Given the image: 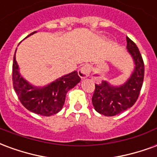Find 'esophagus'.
Instances as JSON below:
<instances>
[{
  "label": "esophagus",
  "mask_w": 157,
  "mask_h": 157,
  "mask_svg": "<svg viewBox=\"0 0 157 157\" xmlns=\"http://www.w3.org/2000/svg\"><path fill=\"white\" fill-rule=\"evenodd\" d=\"M91 71H92V66L88 64H86V65H84L80 68V70L78 71V74L81 78L85 79L88 77Z\"/></svg>",
  "instance_id": "34e87169"
}]
</instances>
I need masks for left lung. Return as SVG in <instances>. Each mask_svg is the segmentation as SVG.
<instances>
[{"label": "left lung", "instance_id": "left-lung-1", "mask_svg": "<svg viewBox=\"0 0 157 157\" xmlns=\"http://www.w3.org/2000/svg\"><path fill=\"white\" fill-rule=\"evenodd\" d=\"M127 49L135 62L134 71L124 84L113 86L102 81L101 84H95V90L92 98L94 109L105 116H114L124 112L134 105L141 90L145 65L138 47L131 39L126 37Z\"/></svg>", "mask_w": 157, "mask_h": 157}]
</instances>
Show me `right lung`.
I'll return each mask as SVG.
<instances>
[{
  "instance_id": "1",
  "label": "right lung",
  "mask_w": 157,
  "mask_h": 157,
  "mask_svg": "<svg viewBox=\"0 0 157 157\" xmlns=\"http://www.w3.org/2000/svg\"><path fill=\"white\" fill-rule=\"evenodd\" d=\"M35 33H32L29 36ZM12 81L18 99L26 109L39 115L51 116L61 110L66 93L80 82L81 78L77 71H73L44 87H37L22 78L14 55Z\"/></svg>"
}]
</instances>
